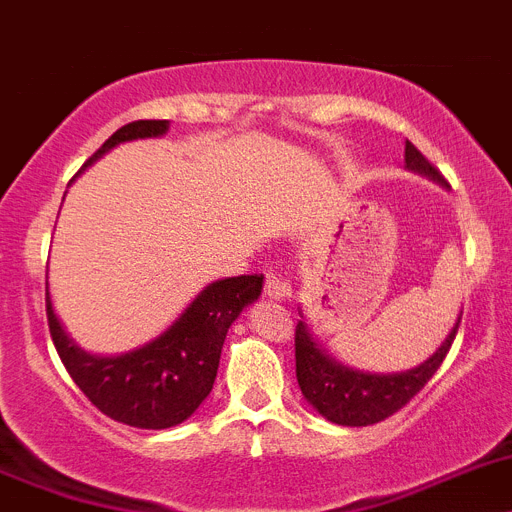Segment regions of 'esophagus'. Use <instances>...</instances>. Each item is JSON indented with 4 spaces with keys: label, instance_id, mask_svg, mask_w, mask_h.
<instances>
[{
    "label": "esophagus",
    "instance_id": "34e87169",
    "mask_svg": "<svg viewBox=\"0 0 512 512\" xmlns=\"http://www.w3.org/2000/svg\"><path fill=\"white\" fill-rule=\"evenodd\" d=\"M265 296L275 298V301H285V298H290V283L280 275L270 273L265 278Z\"/></svg>",
    "mask_w": 512,
    "mask_h": 512
}]
</instances>
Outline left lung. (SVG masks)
Listing matches in <instances>:
<instances>
[{
	"instance_id": "left-lung-1",
	"label": "left lung",
	"mask_w": 512,
	"mask_h": 512,
	"mask_svg": "<svg viewBox=\"0 0 512 512\" xmlns=\"http://www.w3.org/2000/svg\"><path fill=\"white\" fill-rule=\"evenodd\" d=\"M405 168L446 183L444 176L434 168V163H428L421 150L408 140H405ZM459 321H462V316L441 342V347L423 365L395 372V375H370V372L344 367L342 362L331 359L316 344L306 321H298L296 377L303 398L321 416L329 418L331 423H339V426H370V423L385 421L388 416L398 413L405 403H411L413 395L421 393L423 385L434 377V372L439 370L446 352H449L451 342H454V336H457Z\"/></svg>"
}]
</instances>
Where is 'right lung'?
Returning a JSON list of instances; mask_svg holds the SVG:
<instances>
[{
    "instance_id": "right-lung-1",
    "label": "right lung",
    "mask_w": 512,
    "mask_h": 512,
    "mask_svg": "<svg viewBox=\"0 0 512 512\" xmlns=\"http://www.w3.org/2000/svg\"><path fill=\"white\" fill-rule=\"evenodd\" d=\"M168 119H137L124 124L84 163L109 153L119 142L160 137ZM262 293V275H237L206 285L168 331L117 357L84 352L66 334L45 293V311L53 344L68 375L104 416L135 428H170L193 416L211 393L224 339L242 308Z\"/></svg>"
}]
</instances>
